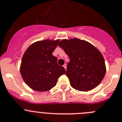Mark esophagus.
Here are the masks:
<instances>
[{"instance_id":"34e87169","label":"esophagus","mask_w":122,"mask_h":122,"mask_svg":"<svg viewBox=\"0 0 122 122\" xmlns=\"http://www.w3.org/2000/svg\"><path fill=\"white\" fill-rule=\"evenodd\" d=\"M63 67H64V68L66 69H66H67V64H64L63 65Z\"/></svg>"}]
</instances>
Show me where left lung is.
<instances>
[{"mask_svg":"<svg viewBox=\"0 0 122 122\" xmlns=\"http://www.w3.org/2000/svg\"><path fill=\"white\" fill-rule=\"evenodd\" d=\"M58 46L69 56L66 75L71 87L88 92L96 87L106 73L102 53L91 43L78 38L62 40Z\"/></svg>","mask_w":122,"mask_h":122,"instance_id":"obj_1","label":"left lung"}]
</instances>
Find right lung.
Masks as SVG:
<instances>
[{
	"label": "right lung",
	"mask_w": 122,
	"mask_h": 122,
	"mask_svg": "<svg viewBox=\"0 0 122 122\" xmlns=\"http://www.w3.org/2000/svg\"><path fill=\"white\" fill-rule=\"evenodd\" d=\"M60 40H45L32 43L25 51L20 65V73L25 83L32 90L46 92L54 87L64 68L57 64L52 55Z\"/></svg>",
	"instance_id": "add662e5"
}]
</instances>
